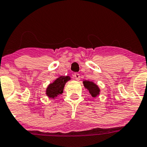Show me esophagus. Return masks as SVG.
Segmentation results:
<instances>
[{"label":"esophagus","instance_id":"34e87169","mask_svg":"<svg viewBox=\"0 0 147 147\" xmlns=\"http://www.w3.org/2000/svg\"><path fill=\"white\" fill-rule=\"evenodd\" d=\"M74 77H75L76 79L77 80V81H79L80 79H81V76H80V74H78V73H75L74 74Z\"/></svg>","mask_w":147,"mask_h":147}]
</instances>
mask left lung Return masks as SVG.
I'll list each match as a JSON object with an SVG mask.
<instances>
[{"label": "left lung", "mask_w": 147, "mask_h": 147, "mask_svg": "<svg viewBox=\"0 0 147 147\" xmlns=\"http://www.w3.org/2000/svg\"><path fill=\"white\" fill-rule=\"evenodd\" d=\"M84 84V87L86 88V89H87L89 91L90 94L91 95L92 97L93 98H96V96H99L100 94V90L99 87L98 86V85H96L95 83H93V81H84L83 82Z\"/></svg>", "instance_id": "obj_1"}]
</instances>
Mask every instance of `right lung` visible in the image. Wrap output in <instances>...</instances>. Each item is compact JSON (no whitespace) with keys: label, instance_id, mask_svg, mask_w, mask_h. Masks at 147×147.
I'll return each instance as SVG.
<instances>
[{"label":"right lung","instance_id":"add662e5","mask_svg":"<svg viewBox=\"0 0 147 147\" xmlns=\"http://www.w3.org/2000/svg\"><path fill=\"white\" fill-rule=\"evenodd\" d=\"M71 80L70 76H59L53 83H51L47 86L46 89V95L49 97V98L54 99L56 97L59 95L61 94L63 91V88H64L65 84L67 81Z\"/></svg>","mask_w":147,"mask_h":147}]
</instances>
